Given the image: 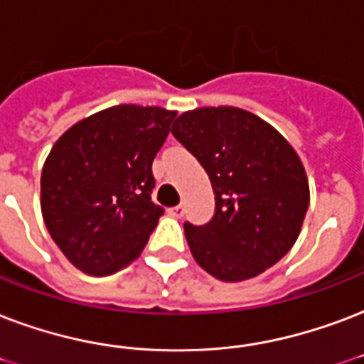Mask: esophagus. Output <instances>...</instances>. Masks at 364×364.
<instances>
[{"label": "esophagus", "instance_id": "esophagus-1", "mask_svg": "<svg viewBox=\"0 0 364 364\" xmlns=\"http://www.w3.org/2000/svg\"><path fill=\"white\" fill-rule=\"evenodd\" d=\"M168 213H170L171 218H183V213H185V208H183L181 204H179V206L170 208V210H168Z\"/></svg>", "mask_w": 364, "mask_h": 364}]
</instances>
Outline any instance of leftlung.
Returning a JSON list of instances; mask_svg holds the SVG:
<instances>
[{
  "mask_svg": "<svg viewBox=\"0 0 364 364\" xmlns=\"http://www.w3.org/2000/svg\"><path fill=\"white\" fill-rule=\"evenodd\" d=\"M171 133L206 170L215 196L210 223H185L196 263L225 282L273 267L298 240L309 206V181L294 146L237 107L183 112Z\"/></svg>",
  "mask_w": 364,
  "mask_h": 364,
  "instance_id": "1",
  "label": "left lung"
}]
</instances>
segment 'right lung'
I'll list each match as a JSON object with an SVG mask.
<instances>
[{"label":"right lung","mask_w":364,"mask_h":364,"mask_svg":"<svg viewBox=\"0 0 364 364\" xmlns=\"http://www.w3.org/2000/svg\"><path fill=\"white\" fill-rule=\"evenodd\" d=\"M176 110L118 105L68 127L41 170V215L76 269L105 277L145 248L164 210L151 202L152 160Z\"/></svg>","instance_id":"1"}]
</instances>
